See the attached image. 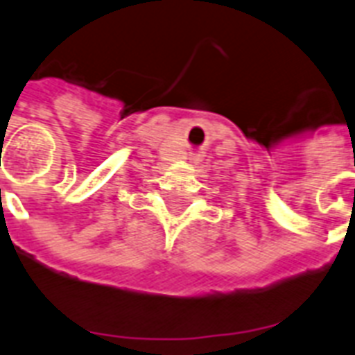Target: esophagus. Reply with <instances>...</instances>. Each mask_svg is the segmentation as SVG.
Wrapping results in <instances>:
<instances>
[{"label":"esophagus","mask_w":355,"mask_h":355,"mask_svg":"<svg viewBox=\"0 0 355 355\" xmlns=\"http://www.w3.org/2000/svg\"><path fill=\"white\" fill-rule=\"evenodd\" d=\"M191 162H193V164H199V162H201V158H199V156H191Z\"/></svg>","instance_id":"34e87169"}]
</instances>
